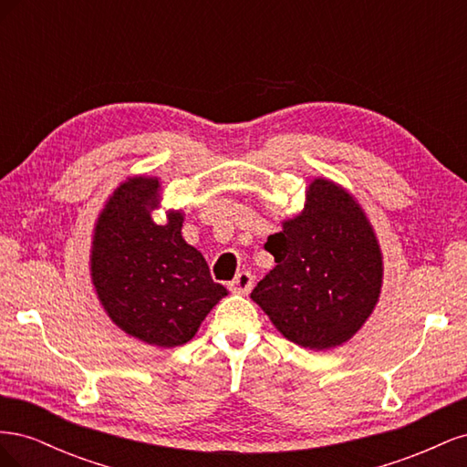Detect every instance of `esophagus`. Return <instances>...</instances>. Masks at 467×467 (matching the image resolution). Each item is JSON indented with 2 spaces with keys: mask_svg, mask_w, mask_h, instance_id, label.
Here are the masks:
<instances>
[{
  "mask_svg": "<svg viewBox=\"0 0 467 467\" xmlns=\"http://www.w3.org/2000/svg\"><path fill=\"white\" fill-rule=\"evenodd\" d=\"M253 288V275L249 271H242L232 282H230V290L234 294H249Z\"/></svg>",
  "mask_w": 467,
  "mask_h": 467,
  "instance_id": "1",
  "label": "esophagus"
}]
</instances>
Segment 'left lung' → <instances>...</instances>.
Listing matches in <instances>:
<instances>
[{"instance_id":"obj_1","label":"left lung","mask_w":467,"mask_h":467,"mask_svg":"<svg viewBox=\"0 0 467 467\" xmlns=\"http://www.w3.org/2000/svg\"><path fill=\"white\" fill-rule=\"evenodd\" d=\"M265 249L276 266L251 300L288 341L327 350L355 337L374 312L384 282V257L358 201L317 177L300 214L282 222Z\"/></svg>"}]
</instances>
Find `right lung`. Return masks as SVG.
Listing matches in <instances>:
<instances>
[{
  "label": "right lung",
  "instance_id": "right-lung-1",
  "mask_svg": "<svg viewBox=\"0 0 467 467\" xmlns=\"http://www.w3.org/2000/svg\"><path fill=\"white\" fill-rule=\"evenodd\" d=\"M158 177H129L109 196L91 242V282L110 321L146 345L189 343L223 296L201 251L181 235L185 214L160 208Z\"/></svg>",
  "mask_w": 467,
  "mask_h": 467
}]
</instances>
